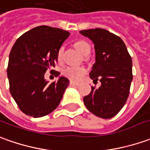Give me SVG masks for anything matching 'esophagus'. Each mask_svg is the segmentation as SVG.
Instances as JSON below:
<instances>
[{"label":"esophagus","instance_id":"esophagus-1","mask_svg":"<svg viewBox=\"0 0 150 150\" xmlns=\"http://www.w3.org/2000/svg\"><path fill=\"white\" fill-rule=\"evenodd\" d=\"M70 84L72 85V86H79V83H77V82H74V81H71L70 82Z\"/></svg>","mask_w":150,"mask_h":150}]
</instances>
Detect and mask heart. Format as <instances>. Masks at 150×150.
<instances>
[{
    "label": "heart",
    "mask_w": 150,
    "mask_h": 150,
    "mask_svg": "<svg viewBox=\"0 0 150 150\" xmlns=\"http://www.w3.org/2000/svg\"><path fill=\"white\" fill-rule=\"evenodd\" d=\"M74 46H75L76 50L83 56H87L90 52V46L85 41H77V42H75ZM62 52H63V47H62L57 51V61L59 62L62 61ZM85 73H86V69L85 68L76 67H68L67 68H65L62 71V74L65 75L66 77H67L68 79H71V80H74V81L79 80L83 75H85Z\"/></svg>",
    "instance_id": "heart-1"
}]
</instances>
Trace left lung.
I'll return each mask as SVG.
<instances>
[{
    "mask_svg": "<svg viewBox=\"0 0 150 150\" xmlns=\"http://www.w3.org/2000/svg\"><path fill=\"white\" fill-rule=\"evenodd\" d=\"M94 44L95 63L90 78L100 80L98 88L83 97V103L93 114L104 119L113 117L121 111L129 96L132 75V60L121 38L103 28L81 30Z\"/></svg>",
    "mask_w": 150,
    "mask_h": 150,
    "instance_id": "obj_1",
    "label": "left lung"
}]
</instances>
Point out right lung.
I'll return each instance as SVG.
<instances>
[{"instance_id":"obj_1","label":"right lung","mask_w":150,"mask_h":150,"mask_svg":"<svg viewBox=\"0 0 150 150\" xmlns=\"http://www.w3.org/2000/svg\"><path fill=\"white\" fill-rule=\"evenodd\" d=\"M69 35L66 30L42 25L24 33L12 47L7 67L10 91L24 114L42 117L58 107L70 81L60 76L48 83L44 75L55 67L58 49Z\"/></svg>"}]
</instances>
